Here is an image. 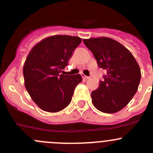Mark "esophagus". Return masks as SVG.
I'll list each match as a JSON object with an SVG mask.
<instances>
[{
  "instance_id": "obj_1",
  "label": "esophagus",
  "mask_w": 153,
  "mask_h": 153,
  "mask_svg": "<svg viewBox=\"0 0 153 153\" xmlns=\"http://www.w3.org/2000/svg\"><path fill=\"white\" fill-rule=\"evenodd\" d=\"M82 79H89V76H86V75H84V74H82Z\"/></svg>"
}]
</instances>
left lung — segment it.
Returning a JSON list of instances; mask_svg holds the SVG:
<instances>
[{"label":"left lung","instance_id":"8db88e82","mask_svg":"<svg viewBox=\"0 0 153 153\" xmlns=\"http://www.w3.org/2000/svg\"><path fill=\"white\" fill-rule=\"evenodd\" d=\"M96 57L98 66L106 71L99 87L91 93L92 104L104 113L124 108L138 89L141 72L133 54L124 45L108 37L82 40Z\"/></svg>","mask_w":153,"mask_h":153}]
</instances>
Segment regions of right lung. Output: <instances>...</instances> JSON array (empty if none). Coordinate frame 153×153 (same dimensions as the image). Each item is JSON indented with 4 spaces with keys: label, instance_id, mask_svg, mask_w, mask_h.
I'll list each match as a JSON object with an SVG mask.
<instances>
[{
    "label": "right lung",
    "instance_id": "add662e5",
    "mask_svg": "<svg viewBox=\"0 0 153 153\" xmlns=\"http://www.w3.org/2000/svg\"><path fill=\"white\" fill-rule=\"evenodd\" d=\"M81 41L76 36H50L36 44L28 54L23 66L25 87L43 111H60L71 103L82 76L61 72Z\"/></svg>",
    "mask_w": 153,
    "mask_h": 153
}]
</instances>
